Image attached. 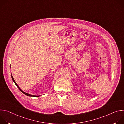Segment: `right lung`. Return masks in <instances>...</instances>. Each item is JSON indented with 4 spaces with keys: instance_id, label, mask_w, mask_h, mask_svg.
Masks as SVG:
<instances>
[{
    "instance_id": "right-lung-1",
    "label": "right lung",
    "mask_w": 124,
    "mask_h": 124,
    "mask_svg": "<svg viewBox=\"0 0 124 124\" xmlns=\"http://www.w3.org/2000/svg\"><path fill=\"white\" fill-rule=\"evenodd\" d=\"M11 77H12V80H13V81L14 82V83L16 84V86L18 87V88L19 89H20V90L22 92H23L24 94H25V95H27V96H30V97H39V96H33V95H30V94H28V93H25V92H23V91H22L21 89H20V88L19 87V86H18V85H17V84H16V81L14 80V78H13V76H12V75H11Z\"/></svg>"
}]
</instances>
